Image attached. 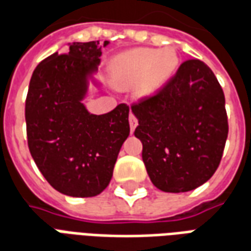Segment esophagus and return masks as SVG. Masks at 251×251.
<instances>
[{
	"instance_id": "1",
	"label": "esophagus",
	"mask_w": 251,
	"mask_h": 251,
	"mask_svg": "<svg viewBox=\"0 0 251 251\" xmlns=\"http://www.w3.org/2000/svg\"><path fill=\"white\" fill-rule=\"evenodd\" d=\"M129 124H130V130H131V133H133V131H134V129L137 127V125H138V120L136 118V115L131 114V113H130V115H129Z\"/></svg>"
}]
</instances>
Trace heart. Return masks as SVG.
I'll return each instance as SVG.
<instances>
[{"mask_svg":"<svg viewBox=\"0 0 251 251\" xmlns=\"http://www.w3.org/2000/svg\"><path fill=\"white\" fill-rule=\"evenodd\" d=\"M180 59L174 47L136 48L115 57L111 64L113 82L117 87L137 84L144 97L156 94L177 71Z\"/></svg>","mask_w":251,"mask_h":251,"instance_id":"obj_1","label":"heart"}]
</instances>
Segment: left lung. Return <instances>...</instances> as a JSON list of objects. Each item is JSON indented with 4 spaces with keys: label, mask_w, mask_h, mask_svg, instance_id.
I'll return each instance as SVG.
<instances>
[{
    "label": "left lung",
    "mask_w": 251,
    "mask_h": 251,
    "mask_svg": "<svg viewBox=\"0 0 251 251\" xmlns=\"http://www.w3.org/2000/svg\"><path fill=\"white\" fill-rule=\"evenodd\" d=\"M134 136L152 183L164 192L204 184L219 167L228 134L225 94L205 63L187 60L156 95L133 104Z\"/></svg>",
    "instance_id": "8db88e82"
}]
</instances>
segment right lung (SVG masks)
Masks as SVG:
<instances>
[{"label": "right lung", "instance_id": "1", "mask_svg": "<svg viewBox=\"0 0 251 251\" xmlns=\"http://www.w3.org/2000/svg\"><path fill=\"white\" fill-rule=\"evenodd\" d=\"M100 50L99 41L68 43L66 53L44 59L32 74L25 100L30 154L47 181L74 198L97 196L109 185L130 133L127 104L95 115L82 102L90 80L98 86L93 75Z\"/></svg>", "mask_w": 251, "mask_h": 251}]
</instances>
